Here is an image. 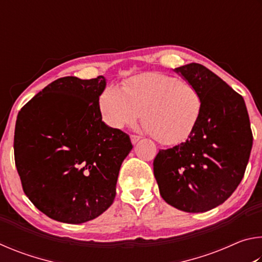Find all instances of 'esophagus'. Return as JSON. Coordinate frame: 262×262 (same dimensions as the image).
<instances>
[{
    "label": "esophagus",
    "mask_w": 262,
    "mask_h": 262,
    "mask_svg": "<svg viewBox=\"0 0 262 262\" xmlns=\"http://www.w3.org/2000/svg\"><path fill=\"white\" fill-rule=\"evenodd\" d=\"M141 139H142V137L139 136V135H130V140H132V143L133 144H136L137 142H139Z\"/></svg>",
    "instance_id": "esophagus-1"
}]
</instances>
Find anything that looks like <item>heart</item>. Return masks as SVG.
Returning <instances> with one entry per match:
<instances>
[{
  "instance_id": "b5f03b06",
  "label": "heart",
  "mask_w": 262,
  "mask_h": 262,
  "mask_svg": "<svg viewBox=\"0 0 262 262\" xmlns=\"http://www.w3.org/2000/svg\"><path fill=\"white\" fill-rule=\"evenodd\" d=\"M99 108L104 121L117 129L133 126L142 114V122L155 140L176 145L196 129L203 98L192 83L151 72L127 79L121 90L106 88L99 97Z\"/></svg>"
}]
</instances>
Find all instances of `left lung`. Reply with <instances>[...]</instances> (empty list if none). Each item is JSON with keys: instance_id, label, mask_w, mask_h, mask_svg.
<instances>
[{"instance_id": "8db88e82", "label": "left lung", "mask_w": 262, "mask_h": 262, "mask_svg": "<svg viewBox=\"0 0 262 262\" xmlns=\"http://www.w3.org/2000/svg\"><path fill=\"white\" fill-rule=\"evenodd\" d=\"M176 72L200 91L203 111L186 142L159 150L154 174L168 205L203 212L223 203L241 184L253 135L244 98L223 79L200 63Z\"/></svg>"}]
</instances>
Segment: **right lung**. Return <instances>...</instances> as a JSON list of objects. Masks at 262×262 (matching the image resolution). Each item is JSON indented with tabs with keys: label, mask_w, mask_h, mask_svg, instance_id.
Segmentation results:
<instances>
[{
	"label": "right lung",
	"mask_w": 262,
	"mask_h": 262,
	"mask_svg": "<svg viewBox=\"0 0 262 262\" xmlns=\"http://www.w3.org/2000/svg\"><path fill=\"white\" fill-rule=\"evenodd\" d=\"M98 76L56 79L20 108L15 164L26 196L50 219L79 224L112 205L129 135L101 121Z\"/></svg>",
	"instance_id": "add662e5"
}]
</instances>
